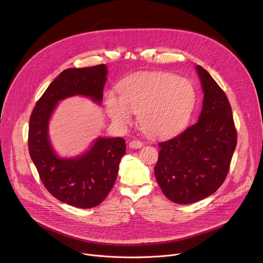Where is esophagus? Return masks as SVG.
<instances>
[{
	"label": "esophagus",
	"instance_id": "esophagus-1",
	"mask_svg": "<svg viewBox=\"0 0 263 263\" xmlns=\"http://www.w3.org/2000/svg\"><path fill=\"white\" fill-rule=\"evenodd\" d=\"M129 147L132 149H137V148H141L143 147V143L141 141H137V140H133L129 143Z\"/></svg>",
	"mask_w": 263,
	"mask_h": 263
}]
</instances>
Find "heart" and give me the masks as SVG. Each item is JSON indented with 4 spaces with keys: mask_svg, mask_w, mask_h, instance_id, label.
<instances>
[{
    "mask_svg": "<svg viewBox=\"0 0 263 263\" xmlns=\"http://www.w3.org/2000/svg\"><path fill=\"white\" fill-rule=\"evenodd\" d=\"M120 97L106 95L108 116L118 126L128 124L139 113L142 128L153 136H167L180 130L196 104L193 83L171 72H143L123 79Z\"/></svg>",
    "mask_w": 263,
    "mask_h": 263,
    "instance_id": "b5f03b06",
    "label": "heart"
}]
</instances>
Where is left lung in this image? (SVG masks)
I'll use <instances>...</instances> for the list:
<instances>
[{
	"mask_svg": "<svg viewBox=\"0 0 263 263\" xmlns=\"http://www.w3.org/2000/svg\"><path fill=\"white\" fill-rule=\"evenodd\" d=\"M204 92L198 121L173 139L159 143L155 166L158 184L170 200L189 204L210 196L228 175L237 130L225 91L196 66Z\"/></svg>",
	"mask_w": 263,
	"mask_h": 263,
	"instance_id": "left-lung-1",
	"label": "left lung"
}]
</instances>
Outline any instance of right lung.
I'll use <instances>...</instances> for the list:
<instances>
[{"label":"right lung","mask_w":263,"mask_h":263,"mask_svg":"<svg viewBox=\"0 0 263 263\" xmlns=\"http://www.w3.org/2000/svg\"><path fill=\"white\" fill-rule=\"evenodd\" d=\"M106 73L104 64L66 69L40 97L30 117L27 143L41 182L52 196L81 209L98 205L108 195L126 142L122 137H99L83 156L61 159L50 145L48 122L58 102L67 97L87 96L100 103Z\"/></svg>","instance_id":"right-lung-1"}]
</instances>
